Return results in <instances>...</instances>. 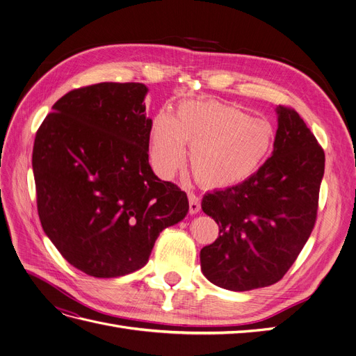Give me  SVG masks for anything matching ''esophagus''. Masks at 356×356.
I'll use <instances>...</instances> for the list:
<instances>
[{"instance_id": "34e87169", "label": "esophagus", "mask_w": 356, "mask_h": 356, "mask_svg": "<svg viewBox=\"0 0 356 356\" xmlns=\"http://www.w3.org/2000/svg\"><path fill=\"white\" fill-rule=\"evenodd\" d=\"M200 211V200L196 195L189 193V212L191 213H197Z\"/></svg>"}]
</instances>
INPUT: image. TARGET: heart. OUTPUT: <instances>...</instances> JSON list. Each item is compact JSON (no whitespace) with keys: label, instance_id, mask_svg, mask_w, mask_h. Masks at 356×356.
Segmentation results:
<instances>
[{"label":"heart","instance_id":"b5f03b06","mask_svg":"<svg viewBox=\"0 0 356 356\" xmlns=\"http://www.w3.org/2000/svg\"><path fill=\"white\" fill-rule=\"evenodd\" d=\"M273 128L233 104L216 100L186 102L176 118L159 113L149 131V159L168 180L186 161L207 189H227L249 180L269 156Z\"/></svg>","mask_w":356,"mask_h":356}]
</instances>
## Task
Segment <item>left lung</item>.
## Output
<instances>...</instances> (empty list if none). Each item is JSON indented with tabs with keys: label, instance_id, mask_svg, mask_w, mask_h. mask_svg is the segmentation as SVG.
<instances>
[{
	"label": "left lung",
	"instance_id": "obj_1",
	"mask_svg": "<svg viewBox=\"0 0 356 356\" xmlns=\"http://www.w3.org/2000/svg\"><path fill=\"white\" fill-rule=\"evenodd\" d=\"M276 112L272 157L249 180L202 199L220 236L200 250V268L229 291L281 281L317 220L324 151L292 107L281 104Z\"/></svg>",
	"mask_w": 356,
	"mask_h": 356
}]
</instances>
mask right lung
Instances as JSON below:
<instances>
[{
    "mask_svg": "<svg viewBox=\"0 0 356 356\" xmlns=\"http://www.w3.org/2000/svg\"><path fill=\"white\" fill-rule=\"evenodd\" d=\"M147 91L141 83L71 90L36 132L32 165L43 231L90 276L141 269L161 231L189 211L186 193L148 163Z\"/></svg>",
    "mask_w": 356,
    "mask_h": 356,
    "instance_id": "right-lung-1",
    "label": "right lung"
}]
</instances>
